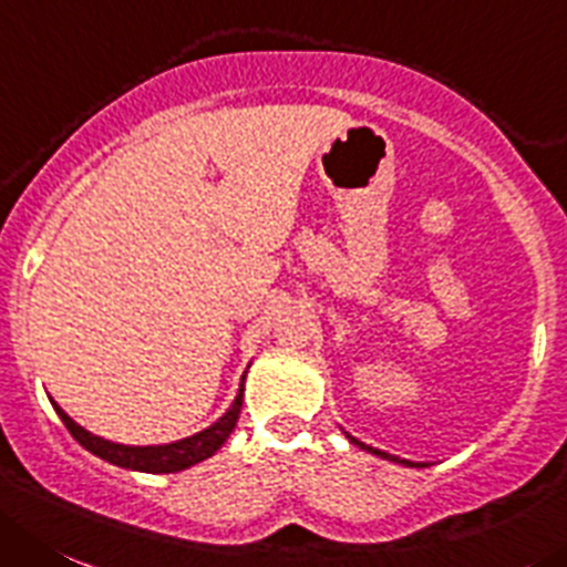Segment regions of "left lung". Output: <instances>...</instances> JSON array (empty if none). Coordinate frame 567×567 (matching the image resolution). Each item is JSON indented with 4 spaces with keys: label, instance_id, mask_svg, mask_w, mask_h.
I'll use <instances>...</instances> for the list:
<instances>
[{
    "label": "left lung",
    "instance_id": "1",
    "mask_svg": "<svg viewBox=\"0 0 567 567\" xmlns=\"http://www.w3.org/2000/svg\"><path fill=\"white\" fill-rule=\"evenodd\" d=\"M349 442H352V444H358V447H363V451L374 453V456H383V458H389V462H396V464H411V462H405V458H396V456H389V453H383V451H374V447H369V444L358 442V439H352V436H349ZM411 467H414V464H411Z\"/></svg>",
    "mask_w": 567,
    "mask_h": 567
}]
</instances>
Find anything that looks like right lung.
I'll return each mask as SVG.
<instances>
[{"instance_id": "right-lung-1", "label": "right lung", "mask_w": 567, "mask_h": 567, "mask_svg": "<svg viewBox=\"0 0 567 567\" xmlns=\"http://www.w3.org/2000/svg\"><path fill=\"white\" fill-rule=\"evenodd\" d=\"M52 405H55L58 416H61V422L66 425V431L72 433V436H75L89 453H94V456L105 458V462L116 464V467L140 470V473H178V470H187L193 467V464L209 458L212 453L218 451L220 444L229 439V433L235 431L237 416H240V409H243V385H240V394H237L235 403H231V409L226 411L215 425L195 433V436L182 439V442L156 444V447H131V444L105 442V439L83 431L75 420H69V416L58 409V403Z\"/></svg>"}]
</instances>
